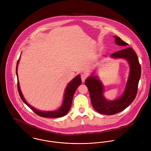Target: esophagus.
<instances>
[{
  "mask_svg": "<svg viewBox=\"0 0 151 151\" xmlns=\"http://www.w3.org/2000/svg\"><path fill=\"white\" fill-rule=\"evenodd\" d=\"M86 74H81V80H82V82H84L86 79Z\"/></svg>",
  "mask_w": 151,
  "mask_h": 151,
  "instance_id": "esophagus-1",
  "label": "esophagus"
}]
</instances>
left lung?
<instances>
[{"label":"left lung","mask_w":151,"mask_h":151,"mask_svg":"<svg viewBox=\"0 0 151 151\" xmlns=\"http://www.w3.org/2000/svg\"><path fill=\"white\" fill-rule=\"evenodd\" d=\"M115 42L119 46L126 47L128 43L123 41L120 37L114 36ZM114 58L126 59L130 66V73L127 84L122 96L113 101H108L104 96V88L101 82L96 77L91 76L86 80L91 98L92 105L98 113L112 115L119 113L127 108L136 97L138 83L141 77V67L138 56L131 47L114 52L111 55Z\"/></svg>","instance_id":"obj_1"}]
</instances>
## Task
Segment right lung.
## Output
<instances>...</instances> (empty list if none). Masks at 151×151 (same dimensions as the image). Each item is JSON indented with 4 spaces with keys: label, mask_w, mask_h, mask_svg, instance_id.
<instances>
[{
    "label": "right lung",
    "mask_w": 151,
    "mask_h": 151,
    "mask_svg": "<svg viewBox=\"0 0 151 151\" xmlns=\"http://www.w3.org/2000/svg\"><path fill=\"white\" fill-rule=\"evenodd\" d=\"M19 59L17 63L16 66V74L18 78V74H17V65L19 62ZM81 84V79L80 75H78L76 77H75L66 87L65 90V96H64V101L62 104V106L58 110L53 111H41L40 110H37L36 109L31 106L24 99L22 94L21 90L20 89L19 82L17 80V88L19 95L20 98H22V101L30 108L34 113H35L37 115L42 117H49V118H56V117H61L65 116L70 110L72 104L73 97L75 91H76L77 88L80 86Z\"/></svg>",
    "instance_id": "obj_1"
}]
</instances>
